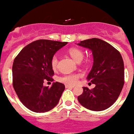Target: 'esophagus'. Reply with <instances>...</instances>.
<instances>
[{"mask_svg": "<svg viewBox=\"0 0 134 134\" xmlns=\"http://www.w3.org/2000/svg\"><path fill=\"white\" fill-rule=\"evenodd\" d=\"M66 88H74V86H72V85H66Z\"/></svg>", "mask_w": 134, "mask_h": 134, "instance_id": "esophagus-1", "label": "esophagus"}]
</instances>
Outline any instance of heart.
<instances>
[{
    "mask_svg": "<svg viewBox=\"0 0 134 134\" xmlns=\"http://www.w3.org/2000/svg\"><path fill=\"white\" fill-rule=\"evenodd\" d=\"M68 53L74 60L77 62H80L84 57V53L82 50L76 48H72L68 50ZM51 67L54 70L57 69L58 67V56L57 54L53 55L50 61ZM82 77V75L79 73H71L65 75L59 78V81L67 85H75L78 82V80Z\"/></svg>",
    "mask_w": 134,
    "mask_h": 134,
    "instance_id": "b5f03b06",
    "label": "heart"
}]
</instances>
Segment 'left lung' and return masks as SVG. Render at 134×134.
Listing matches in <instances>:
<instances>
[{
  "label": "left lung",
  "instance_id": "obj_1",
  "mask_svg": "<svg viewBox=\"0 0 134 134\" xmlns=\"http://www.w3.org/2000/svg\"><path fill=\"white\" fill-rule=\"evenodd\" d=\"M77 45L92 51L93 64L87 80L96 84L93 89L83 87L78 101L91 111L107 109L117 100L124 86L122 57L118 50L99 38L82 41Z\"/></svg>",
  "mask_w": 134,
  "mask_h": 134
}]
</instances>
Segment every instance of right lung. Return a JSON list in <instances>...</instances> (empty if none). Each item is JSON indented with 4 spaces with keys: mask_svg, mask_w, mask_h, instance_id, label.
<instances>
[{
    "mask_svg": "<svg viewBox=\"0 0 134 134\" xmlns=\"http://www.w3.org/2000/svg\"><path fill=\"white\" fill-rule=\"evenodd\" d=\"M68 43L40 39L24 47L14 60L13 87L20 101L28 109L43 113L58 104L65 86L54 82L52 86H44L43 82L53 81L50 61Z\"/></svg>",
    "mask_w": 134,
    "mask_h": 134,
    "instance_id": "1",
    "label": "right lung"
}]
</instances>
